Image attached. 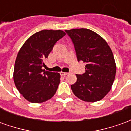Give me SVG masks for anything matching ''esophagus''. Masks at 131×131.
Listing matches in <instances>:
<instances>
[{
    "label": "esophagus",
    "instance_id": "obj_1",
    "mask_svg": "<svg viewBox=\"0 0 131 131\" xmlns=\"http://www.w3.org/2000/svg\"><path fill=\"white\" fill-rule=\"evenodd\" d=\"M69 73H67V72H60V74H61V76H67V74H68Z\"/></svg>",
    "mask_w": 131,
    "mask_h": 131
}]
</instances>
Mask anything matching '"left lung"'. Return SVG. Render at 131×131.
<instances>
[{
  "mask_svg": "<svg viewBox=\"0 0 131 131\" xmlns=\"http://www.w3.org/2000/svg\"><path fill=\"white\" fill-rule=\"evenodd\" d=\"M72 40L78 62L86 63L85 72L76 74L77 82L71 85L78 98L97 102L107 95L115 79L116 67L110 46L102 38L87 29L66 30Z\"/></svg>",
  "mask_w": 131,
  "mask_h": 131,
  "instance_id": "1",
  "label": "left lung"
}]
</instances>
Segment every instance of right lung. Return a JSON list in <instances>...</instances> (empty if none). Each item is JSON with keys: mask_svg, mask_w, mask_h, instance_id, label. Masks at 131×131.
<instances>
[{"mask_svg": "<svg viewBox=\"0 0 131 131\" xmlns=\"http://www.w3.org/2000/svg\"><path fill=\"white\" fill-rule=\"evenodd\" d=\"M66 34L61 30H43L35 33L21 46L14 68L15 86L24 98L40 103L54 96L60 82L59 73L46 71L44 61L57 41Z\"/></svg>", "mask_w": 131, "mask_h": 131, "instance_id": "1", "label": "right lung"}]
</instances>
